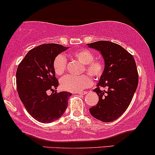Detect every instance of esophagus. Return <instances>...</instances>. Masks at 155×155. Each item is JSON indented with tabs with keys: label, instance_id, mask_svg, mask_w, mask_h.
I'll return each instance as SVG.
<instances>
[{
	"label": "esophagus",
	"instance_id": "1",
	"mask_svg": "<svg viewBox=\"0 0 155 155\" xmlns=\"http://www.w3.org/2000/svg\"><path fill=\"white\" fill-rule=\"evenodd\" d=\"M78 95H84L86 94H87V91H83V92H78V93H76Z\"/></svg>",
	"mask_w": 155,
	"mask_h": 155
}]
</instances>
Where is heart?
<instances>
[{"instance_id":"heart-1","label":"heart","mask_w":155,"mask_h":155,"mask_svg":"<svg viewBox=\"0 0 155 155\" xmlns=\"http://www.w3.org/2000/svg\"><path fill=\"white\" fill-rule=\"evenodd\" d=\"M71 56L83 65V70L94 78L102 76L105 71V63L101 59H94V55L87 49H80L71 53ZM53 69L58 75L63 74L67 69V59L63 55H58L53 61ZM92 84L91 78L88 75L75 77L66 75L61 79V86L64 90L70 92H81Z\"/></svg>"}]
</instances>
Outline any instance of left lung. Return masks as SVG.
<instances>
[{
	"instance_id": "obj_1",
	"label": "left lung",
	"mask_w": 155,
	"mask_h": 155,
	"mask_svg": "<svg viewBox=\"0 0 155 155\" xmlns=\"http://www.w3.org/2000/svg\"><path fill=\"white\" fill-rule=\"evenodd\" d=\"M101 53L105 68L94 90L99 97L98 103L89 109L90 114L103 122L117 119L127 109L137 89L138 74L133 56L124 48L109 41L87 44ZM100 87H106L101 91Z\"/></svg>"
}]
</instances>
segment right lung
I'll use <instances>...</instances> for the list:
<instances>
[{"mask_svg":"<svg viewBox=\"0 0 155 155\" xmlns=\"http://www.w3.org/2000/svg\"><path fill=\"white\" fill-rule=\"evenodd\" d=\"M68 48L45 44L31 50L19 64L17 88L20 100L29 114L41 123H50L61 117L68 106L70 92H55L58 86L53 69L55 57ZM53 91L51 95L48 91Z\"/></svg>","mask_w":155,"mask_h":155,"instance_id":"obj_1","label":"right lung"}]
</instances>
